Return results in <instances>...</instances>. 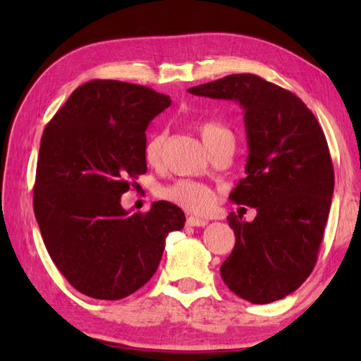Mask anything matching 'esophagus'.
<instances>
[{
    "mask_svg": "<svg viewBox=\"0 0 361 361\" xmlns=\"http://www.w3.org/2000/svg\"><path fill=\"white\" fill-rule=\"evenodd\" d=\"M186 223H188V226H192V228H204V226L209 223V219L197 218V216H188Z\"/></svg>",
    "mask_w": 361,
    "mask_h": 361,
    "instance_id": "obj_1",
    "label": "esophagus"
}]
</instances>
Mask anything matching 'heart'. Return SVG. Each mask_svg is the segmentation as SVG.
Returning a JSON list of instances; mask_svg holds the SVG:
<instances>
[{
    "label": "heart",
    "mask_w": 361,
    "mask_h": 361,
    "mask_svg": "<svg viewBox=\"0 0 361 361\" xmlns=\"http://www.w3.org/2000/svg\"><path fill=\"white\" fill-rule=\"evenodd\" d=\"M207 148L213 151L224 142H234V133L219 121H204L197 126ZM166 133L156 132L145 145V161L149 166H157L162 159ZM162 197L175 205L192 213H207L215 204V191L204 183L192 180H180L162 189Z\"/></svg>",
    "instance_id": "1"
}]
</instances>
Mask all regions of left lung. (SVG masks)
I'll return each instance as SVG.
<instances>
[{
    "mask_svg": "<svg viewBox=\"0 0 361 361\" xmlns=\"http://www.w3.org/2000/svg\"><path fill=\"white\" fill-rule=\"evenodd\" d=\"M239 102L245 121V173L229 199L256 209L252 223L231 213L235 245L219 272L245 301L267 304L298 290L314 271L334 189L319 121L290 90L243 73L188 89Z\"/></svg>",
    "mask_w": 361,
    "mask_h": 361,
    "instance_id": "left-lung-1",
    "label": "left lung"
}]
</instances>
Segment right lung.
<instances>
[{
    "label": "right lung",
    "instance_id": "1",
    "mask_svg": "<svg viewBox=\"0 0 361 361\" xmlns=\"http://www.w3.org/2000/svg\"><path fill=\"white\" fill-rule=\"evenodd\" d=\"M145 85L94 79L70 95L42 132L33 209L54 264L85 296L116 301L154 276L169 232L185 213L159 200L122 209L130 178L146 172V129L170 106Z\"/></svg>",
    "mask_w": 361,
    "mask_h": 361
}]
</instances>
